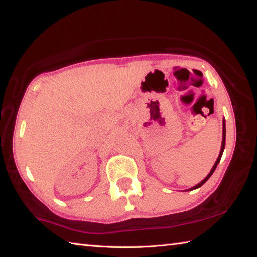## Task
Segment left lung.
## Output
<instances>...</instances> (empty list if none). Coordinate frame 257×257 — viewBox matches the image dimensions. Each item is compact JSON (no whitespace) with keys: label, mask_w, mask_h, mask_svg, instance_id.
I'll return each mask as SVG.
<instances>
[{"label":"left lung","mask_w":257,"mask_h":257,"mask_svg":"<svg viewBox=\"0 0 257 257\" xmlns=\"http://www.w3.org/2000/svg\"><path fill=\"white\" fill-rule=\"evenodd\" d=\"M225 133H226V132H225V121H223V139H222V147H221V151H220L219 158H217V159H216V161H215V163H214V166H213L211 172H210L209 174H207V177H206L204 180H202V181H201L199 184H196L195 187L189 189V191H191V190H194V189H198V188L202 187V185H203V184L207 181V180H209V178L212 176L213 172L215 171V169H216L217 165H219V162H220V160H221V157H222V155H223V151H224V148H225Z\"/></svg>","instance_id":"left-lung-1"}]
</instances>
